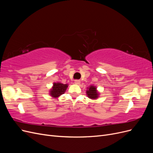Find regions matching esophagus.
<instances>
[{"label":"esophagus","mask_w":153,"mask_h":153,"mask_svg":"<svg viewBox=\"0 0 153 153\" xmlns=\"http://www.w3.org/2000/svg\"><path fill=\"white\" fill-rule=\"evenodd\" d=\"M75 84L76 85H78L80 84V80H75Z\"/></svg>","instance_id":"34e87169"}]
</instances>
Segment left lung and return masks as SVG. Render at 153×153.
<instances>
[{"label":"left lung","mask_w":153,"mask_h":153,"mask_svg":"<svg viewBox=\"0 0 153 153\" xmlns=\"http://www.w3.org/2000/svg\"><path fill=\"white\" fill-rule=\"evenodd\" d=\"M87 96L89 97V98L91 99H96L98 98V92L96 90V88L94 86L91 85V87H89V89L87 91Z\"/></svg>","instance_id":"left-lung-1"}]
</instances>
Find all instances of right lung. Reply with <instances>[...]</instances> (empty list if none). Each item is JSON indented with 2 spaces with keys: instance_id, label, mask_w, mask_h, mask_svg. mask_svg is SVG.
<instances>
[{
  "instance_id": "obj_1",
  "label": "right lung",
  "mask_w": 153,
  "mask_h": 153,
  "mask_svg": "<svg viewBox=\"0 0 153 153\" xmlns=\"http://www.w3.org/2000/svg\"><path fill=\"white\" fill-rule=\"evenodd\" d=\"M68 87V84H62L61 83H54L52 89L50 91V95L53 98H57L64 94Z\"/></svg>"
}]
</instances>
